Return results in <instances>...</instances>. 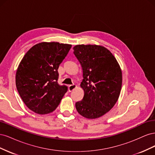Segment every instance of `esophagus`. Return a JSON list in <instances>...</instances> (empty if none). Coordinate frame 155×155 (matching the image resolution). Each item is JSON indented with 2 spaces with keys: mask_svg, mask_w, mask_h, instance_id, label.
Segmentation results:
<instances>
[{
  "mask_svg": "<svg viewBox=\"0 0 155 155\" xmlns=\"http://www.w3.org/2000/svg\"><path fill=\"white\" fill-rule=\"evenodd\" d=\"M77 87V86L76 85H70L69 87H68V91H69V92H72L73 90H74L75 88H76Z\"/></svg>",
  "mask_w": 155,
  "mask_h": 155,
  "instance_id": "obj_1",
  "label": "esophagus"
}]
</instances>
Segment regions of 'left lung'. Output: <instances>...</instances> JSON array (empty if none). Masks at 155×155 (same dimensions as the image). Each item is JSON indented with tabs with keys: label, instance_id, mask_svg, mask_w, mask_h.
I'll return each instance as SVG.
<instances>
[{
	"label": "left lung",
	"instance_id": "obj_1",
	"mask_svg": "<svg viewBox=\"0 0 155 155\" xmlns=\"http://www.w3.org/2000/svg\"><path fill=\"white\" fill-rule=\"evenodd\" d=\"M74 54L80 63L84 91L81 101L76 103L78 113L88 119L105 114L118 101L122 85V73L117 60L104 46L78 45Z\"/></svg>",
	"mask_w": 155,
	"mask_h": 155
}]
</instances>
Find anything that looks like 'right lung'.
<instances>
[{
    "mask_svg": "<svg viewBox=\"0 0 155 155\" xmlns=\"http://www.w3.org/2000/svg\"><path fill=\"white\" fill-rule=\"evenodd\" d=\"M71 47L58 42H43L32 46L18 64L17 89L25 104L35 113L53 112L67 92V86L58 83V70Z\"/></svg>",
    "mask_w": 155,
    "mask_h": 155,
    "instance_id": "add662e5",
    "label": "right lung"
}]
</instances>
